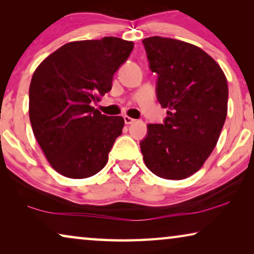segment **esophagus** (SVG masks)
<instances>
[{"instance_id": "obj_1", "label": "esophagus", "mask_w": 254, "mask_h": 254, "mask_svg": "<svg viewBox=\"0 0 254 254\" xmlns=\"http://www.w3.org/2000/svg\"><path fill=\"white\" fill-rule=\"evenodd\" d=\"M123 119H124V122H126V124H132L133 122L135 121L134 119L127 117V115H126V117H123Z\"/></svg>"}]
</instances>
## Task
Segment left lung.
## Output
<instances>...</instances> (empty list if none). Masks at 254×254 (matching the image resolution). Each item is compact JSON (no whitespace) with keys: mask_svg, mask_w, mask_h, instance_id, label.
I'll return each mask as SVG.
<instances>
[{"mask_svg":"<svg viewBox=\"0 0 254 254\" xmlns=\"http://www.w3.org/2000/svg\"><path fill=\"white\" fill-rule=\"evenodd\" d=\"M142 42L150 69L158 74L157 98L168 110L163 124H149L141 141L144 163L160 178H188L220 137L227 115L226 77L199 47L162 37Z\"/></svg>","mask_w":254,"mask_h":254,"instance_id":"1","label":"left lung"}]
</instances>
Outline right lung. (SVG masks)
Segmentation results:
<instances>
[{"label": "right lung", "instance_id": "add662e5", "mask_svg": "<svg viewBox=\"0 0 254 254\" xmlns=\"http://www.w3.org/2000/svg\"><path fill=\"white\" fill-rule=\"evenodd\" d=\"M133 46L115 37L68 42L34 70L30 122L47 160L60 175L83 179L105 167L124 119L101 114L92 103L111 91L113 75Z\"/></svg>", "mask_w": 254, "mask_h": 254}]
</instances>
